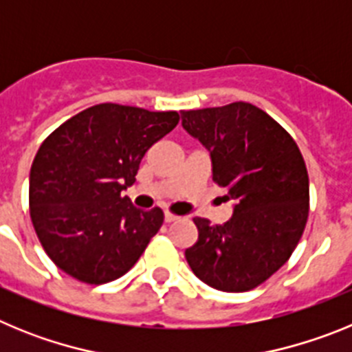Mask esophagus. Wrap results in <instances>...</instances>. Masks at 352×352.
Segmentation results:
<instances>
[{"label": "esophagus", "mask_w": 352, "mask_h": 352, "mask_svg": "<svg viewBox=\"0 0 352 352\" xmlns=\"http://www.w3.org/2000/svg\"><path fill=\"white\" fill-rule=\"evenodd\" d=\"M178 219H179L178 214H173V213H169V211H166V214H164V220H166L167 223L176 222V220H178Z\"/></svg>", "instance_id": "esophagus-1"}]
</instances>
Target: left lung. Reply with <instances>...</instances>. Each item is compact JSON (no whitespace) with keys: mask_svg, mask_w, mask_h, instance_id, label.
Segmentation results:
<instances>
[{"mask_svg":"<svg viewBox=\"0 0 352 352\" xmlns=\"http://www.w3.org/2000/svg\"><path fill=\"white\" fill-rule=\"evenodd\" d=\"M182 125L210 151L213 182L234 201L223 226L195 217L185 257L197 278L226 292L257 287L280 270L309 219V174L294 139L247 102L183 111Z\"/></svg>","mask_w":352,"mask_h":352,"instance_id":"1","label":"left lung"}]
</instances>
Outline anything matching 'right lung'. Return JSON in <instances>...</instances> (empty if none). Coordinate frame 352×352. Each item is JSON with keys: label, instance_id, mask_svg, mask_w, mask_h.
Returning a JSON list of instances; mask_svg holds the SVG:
<instances>
[{"label": "right lung", "instance_id": "obj_1", "mask_svg": "<svg viewBox=\"0 0 352 352\" xmlns=\"http://www.w3.org/2000/svg\"><path fill=\"white\" fill-rule=\"evenodd\" d=\"M176 111L98 104L58 126L30 173V214L52 263L84 284H105L138 263L164 223L123 190L142 157L178 125Z\"/></svg>", "mask_w": 352, "mask_h": 352}]
</instances>
